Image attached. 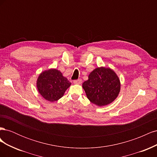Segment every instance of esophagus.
Wrapping results in <instances>:
<instances>
[{"mask_svg":"<svg viewBox=\"0 0 157 157\" xmlns=\"http://www.w3.org/2000/svg\"><path fill=\"white\" fill-rule=\"evenodd\" d=\"M73 83L74 84H80L82 83V80L81 79H78V80H73Z\"/></svg>","mask_w":157,"mask_h":157,"instance_id":"obj_1","label":"esophagus"}]
</instances>
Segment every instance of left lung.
Wrapping results in <instances>:
<instances>
[{
	"mask_svg": "<svg viewBox=\"0 0 157 157\" xmlns=\"http://www.w3.org/2000/svg\"><path fill=\"white\" fill-rule=\"evenodd\" d=\"M82 88L90 102L101 107L110 104L118 97L121 82L113 69L101 67L90 73Z\"/></svg>",
	"mask_w": 157,
	"mask_h": 157,
	"instance_id": "obj_1",
	"label": "left lung"
}]
</instances>
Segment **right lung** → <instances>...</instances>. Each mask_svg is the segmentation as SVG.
<instances>
[{
    "label": "right lung",
    "instance_id": "right-lung-1",
    "mask_svg": "<svg viewBox=\"0 0 157 157\" xmlns=\"http://www.w3.org/2000/svg\"><path fill=\"white\" fill-rule=\"evenodd\" d=\"M71 83L56 69L42 72L36 80L38 91L46 100L54 102L62 98Z\"/></svg>",
    "mask_w": 157,
    "mask_h": 157
}]
</instances>
